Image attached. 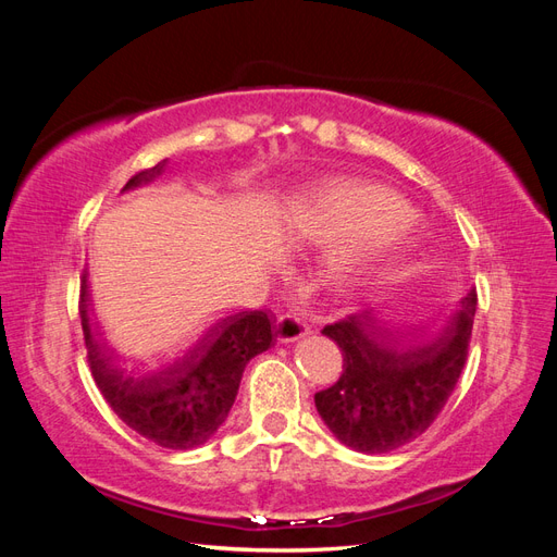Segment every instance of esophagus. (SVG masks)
I'll use <instances>...</instances> for the list:
<instances>
[{
  "label": "esophagus",
  "mask_w": 557,
  "mask_h": 557,
  "mask_svg": "<svg viewBox=\"0 0 557 557\" xmlns=\"http://www.w3.org/2000/svg\"><path fill=\"white\" fill-rule=\"evenodd\" d=\"M274 332H276V342L278 344H295V342L301 339V336L309 334V327L301 323L297 315L285 313V315L278 318Z\"/></svg>",
  "instance_id": "obj_1"
}]
</instances>
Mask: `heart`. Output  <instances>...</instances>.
<instances>
[{
  "label": "heart",
  "instance_id": "obj_1",
  "mask_svg": "<svg viewBox=\"0 0 557 557\" xmlns=\"http://www.w3.org/2000/svg\"><path fill=\"white\" fill-rule=\"evenodd\" d=\"M290 248H320L315 281L342 301L399 276L420 250L423 218L374 181L330 178L299 193L276 223Z\"/></svg>",
  "mask_w": 557,
  "mask_h": 557
}]
</instances>
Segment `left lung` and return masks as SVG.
I'll list each match as a JSON object with an SVG mask.
<instances>
[{
	"instance_id": "left-lung-1",
	"label": "left lung",
	"mask_w": 557,
	"mask_h": 557,
	"mask_svg": "<svg viewBox=\"0 0 557 557\" xmlns=\"http://www.w3.org/2000/svg\"><path fill=\"white\" fill-rule=\"evenodd\" d=\"M476 290H469L442 332L416 342L364 311L323 330L344 352V372L315 393V409L344 446L376 455L423 434L448 401L467 360Z\"/></svg>"
}]
</instances>
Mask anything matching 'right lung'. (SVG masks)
Here are the masks:
<instances>
[{
  "label": "right lung",
  "instance_id": "1",
  "mask_svg": "<svg viewBox=\"0 0 557 557\" xmlns=\"http://www.w3.org/2000/svg\"><path fill=\"white\" fill-rule=\"evenodd\" d=\"M164 166L166 160L132 176L123 193L156 181ZM78 311L92 376L109 407L127 428L172 450H190L211 440L237 399L246 364L274 342L264 311L230 313L201 327L181 356L162 367L132 369L95 332L86 274Z\"/></svg>",
  "mask_w": 557,
  "mask_h": 557
}]
</instances>
